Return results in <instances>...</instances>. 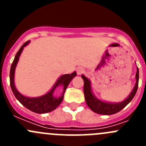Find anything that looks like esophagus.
<instances>
[{"mask_svg": "<svg viewBox=\"0 0 146 146\" xmlns=\"http://www.w3.org/2000/svg\"><path fill=\"white\" fill-rule=\"evenodd\" d=\"M76 71H77L78 75H81L84 73V72H85V70H84V68H82L79 67V68H78L77 70H76Z\"/></svg>", "mask_w": 146, "mask_h": 146, "instance_id": "34e87169", "label": "esophagus"}]
</instances>
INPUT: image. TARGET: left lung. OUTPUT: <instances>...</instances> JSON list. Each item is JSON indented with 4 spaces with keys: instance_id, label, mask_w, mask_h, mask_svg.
I'll use <instances>...</instances> for the list:
<instances>
[{
    "instance_id": "obj_1",
    "label": "left lung",
    "mask_w": 146,
    "mask_h": 146,
    "mask_svg": "<svg viewBox=\"0 0 146 146\" xmlns=\"http://www.w3.org/2000/svg\"><path fill=\"white\" fill-rule=\"evenodd\" d=\"M81 78L84 80V95L87 104L91 110L97 114H103V115H111L116 114L124 108L131 101L133 100L136 95L138 86V78H139V71L137 67L136 74V84L133 90L129 94V96L124 100L120 102H108L98 99L92 91L91 82L88 78L84 75H82Z\"/></svg>"
}]
</instances>
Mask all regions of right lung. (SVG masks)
Here are the masks:
<instances>
[{
  "mask_svg": "<svg viewBox=\"0 0 146 146\" xmlns=\"http://www.w3.org/2000/svg\"><path fill=\"white\" fill-rule=\"evenodd\" d=\"M29 42H30V41H27L20 47L19 51L16 54L14 61L11 65L10 71V87H11L12 91H13L16 99L20 102L23 106H25L26 108L30 111H33V112L38 113V114H44V113L50 112V111L54 110L61 104L63 99H64L65 91H66L68 85H69L72 79L76 77L77 73L76 71H74L71 74H65L60 76L58 80H56V82H55L54 86L52 87V88L46 94L42 95V96L36 97V98H29V97H26L22 95L20 92H18L17 88H15V68L17 66V63H18L20 55H21L22 52L24 49V47L29 44ZM58 86L62 87L63 92L61 96L56 98L53 96V92L57 87Z\"/></svg>",
  "mask_w": 146,
  "mask_h": 146,
  "instance_id": "1",
  "label": "right lung"
}]
</instances>
